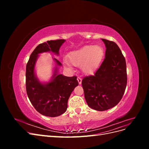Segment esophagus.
I'll return each instance as SVG.
<instances>
[{"label":"esophagus","mask_w":149,"mask_h":149,"mask_svg":"<svg viewBox=\"0 0 149 149\" xmlns=\"http://www.w3.org/2000/svg\"><path fill=\"white\" fill-rule=\"evenodd\" d=\"M77 80H78L79 84H81V82H82V79H81V78L80 77H78V78H77Z\"/></svg>","instance_id":"esophagus-1"}]
</instances>
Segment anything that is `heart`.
<instances>
[{"instance_id": "1", "label": "heart", "mask_w": 149, "mask_h": 149, "mask_svg": "<svg viewBox=\"0 0 149 149\" xmlns=\"http://www.w3.org/2000/svg\"><path fill=\"white\" fill-rule=\"evenodd\" d=\"M104 55V49L101 46L87 45L71 52L68 58L71 63L76 66L81 64L83 71L86 74L93 73L100 65ZM65 64L70 66L67 61Z\"/></svg>"}]
</instances>
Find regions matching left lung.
<instances>
[{
    "label": "left lung",
    "mask_w": 149,
    "mask_h": 149,
    "mask_svg": "<svg viewBox=\"0 0 149 149\" xmlns=\"http://www.w3.org/2000/svg\"><path fill=\"white\" fill-rule=\"evenodd\" d=\"M105 58L94 75L82 80L84 97L92 109L103 111L114 107L123 97L127 85L125 60L115 42L102 39Z\"/></svg>",
    "instance_id": "left-lung-1"
}]
</instances>
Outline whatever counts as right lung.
<instances>
[{
	"mask_svg": "<svg viewBox=\"0 0 149 149\" xmlns=\"http://www.w3.org/2000/svg\"><path fill=\"white\" fill-rule=\"evenodd\" d=\"M65 40L47 41L38 45L31 53L26 66V91L31 103L39 113L48 117H56L63 114L68 107V101L74 88L78 85L76 76L68 77L58 74L55 68L52 79L43 84L35 74V66L38 54L52 52L59 55V49ZM58 66L61 63L54 58Z\"/></svg>",
	"mask_w": 149,
	"mask_h": 149,
	"instance_id": "right-lung-1",
	"label": "right lung"
}]
</instances>
